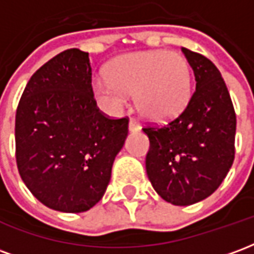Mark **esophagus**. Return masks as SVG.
Masks as SVG:
<instances>
[{
	"mask_svg": "<svg viewBox=\"0 0 254 254\" xmlns=\"http://www.w3.org/2000/svg\"><path fill=\"white\" fill-rule=\"evenodd\" d=\"M138 129H140V124L134 118H130L129 120V130L130 132H137Z\"/></svg>",
	"mask_w": 254,
	"mask_h": 254,
	"instance_id": "34e87169",
	"label": "esophagus"
}]
</instances>
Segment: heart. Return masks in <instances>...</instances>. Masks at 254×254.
<instances>
[{"label":"heart","instance_id":"obj_1","mask_svg":"<svg viewBox=\"0 0 254 254\" xmlns=\"http://www.w3.org/2000/svg\"><path fill=\"white\" fill-rule=\"evenodd\" d=\"M106 74L95 78L92 89L111 110L122 109L127 94L134 92L136 107L145 118L167 121L178 116L190 98V66L180 53L125 54L107 66Z\"/></svg>","mask_w":254,"mask_h":254}]
</instances>
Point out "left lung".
<instances>
[{"label":"left lung","mask_w":254,"mask_h":254,"mask_svg":"<svg viewBox=\"0 0 254 254\" xmlns=\"http://www.w3.org/2000/svg\"><path fill=\"white\" fill-rule=\"evenodd\" d=\"M196 89L176 120L145 127L147 176L163 200L190 205L211 196L227 176L235 155L234 106L219 69L207 57L182 47Z\"/></svg>","instance_id":"obj_1"}]
</instances>
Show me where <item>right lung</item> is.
<instances>
[{"instance_id":"right-lung-1","label":"right lung","mask_w":254,"mask_h":254,"mask_svg":"<svg viewBox=\"0 0 254 254\" xmlns=\"http://www.w3.org/2000/svg\"><path fill=\"white\" fill-rule=\"evenodd\" d=\"M88 53L69 49L36 70L16 110L19 174L34 196L61 212L88 211L103 197L129 118L96 106Z\"/></svg>"}]
</instances>
